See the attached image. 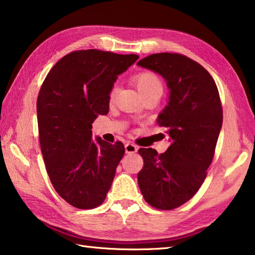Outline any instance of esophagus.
Instances as JSON below:
<instances>
[{"mask_svg": "<svg viewBox=\"0 0 255 255\" xmlns=\"http://www.w3.org/2000/svg\"><path fill=\"white\" fill-rule=\"evenodd\" d=\"M125 150H126L127 154H130V153H136L138 150V147L132 143H127L125 145Z\"/></svg>", "mask_w": 255, "mask_h": 255, "instance_id": "obj_1", "label": "esophagus"}]
</instances>
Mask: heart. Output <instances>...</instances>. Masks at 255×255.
<instances>
[{
	"instance_id": "1",
	"label": "heart",
	"mask_w": 255,
	"mask_h": 255,
	"mask_svg": "<svg viewBox=\"0 0 255 255\" xmlns=\"http://www.w3.org/2000/svg\"><path fill=\"white\" fill-rule=\"evenodd\" d=\"M132 81L135 85L137 86L138 91H139L143 97L147 96L149 93L154 92H161L163 91V84L162 81L159 79L157 74H155L154 72L150 71H141L136 73L135 75L132 76ZM118 86L114 84L111 86L109 91V100L112 101L117 94Z\"/></svg>"
}]
</instances>
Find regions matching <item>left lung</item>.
Listing matches in <instances>:
<instances>
[{
  "label": "left lung",
  "instance_id": "1",
  "mask_svg": "<svg viewBox=\"0 0 255 255\" xmlns=\"http://www.w3.org/2000/svg\"><path fill=\"white\" fill-rule=\"evenodd\" d=\"M137 65L166 81L169 102L157 124L172 139L162 154L153 148L138 150L144 159L138 185L148 205L172 210L191 199L206 179L222 129L221 98L206 68L184 55L153 54Z\"/></svg>",
  "mask_w": 255,
  "mask_h": 255
}]
</instances>
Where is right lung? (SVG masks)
I'll use <instances>...</instances> for the list:
<instances>
[{
    "mask_svg": "<svg viewBox=\"0 0 255 255\" xmlns=\"http://www.w3.org/2000/svg\"><path fill=\"white\" fill-rule=\"evenodd\" d=\"M138 59L98 49L75 50L60 58L37 99L38 131L50 182L79 209L106 199L125 154L122 141L92 140V124L109 111V91L119 74Z\"/></svg>",
    "mask_w": 255,
    "mask_h": 255,
    "instance_id": "obj_1",
    "label": "right lung"
}]
</instances>
